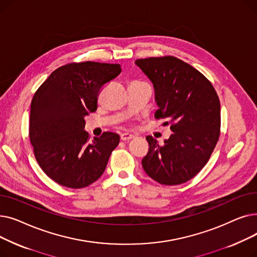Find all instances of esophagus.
<instances>
[{"mask_svg": "<svg viewBox=\"0 0 257 257\" xmlns=\"http://www.w3.org/2000/svg\"><path fill=\"white\" fill-rule=\"evenodd\" d=\"M132 139H134V136H132V134H129V133H123V134H120V140L124 141V142L130 141V140H132Z\"/></svg>", "mask_w": 257, "mask_h": 257, "instance_id": "34e87169", "label": "esophagus"}]
</instances>
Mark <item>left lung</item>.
Returning <instances> with one entry per match:
<instances>
[{
	"mask_svg": "<svg viewBox=\"0 0 257 257\" xmlns=\"http://www.w3.org/2000/svg\"><path fill=\"white\" fill-rule=\"evenodd\" d=\"M136 64L151 80L159 109L173 133L160 146L147 137L149 152L145 172L165 185L191 180L204 168L217 145L221 128L220 100L210 81L195 67L174 57H150Z\"/></svg>",
	"mask_w": 257,
	"mask_h": 257,
	"instance_id": "left-lung-1",
	"label": "left lung"
}]
</instances>
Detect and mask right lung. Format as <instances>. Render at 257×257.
I'll return each mask as SVG.
<instances>
[{"label":"right lung","instance_id":"obj_1","mask_svg":"<svg viewBox=\"0 0 257 257\" xmlns=\"http://www.w3.org/2000/svg\"><path fill=\"white\" fill-rule=\"evenodd\" d=\"M120 71L119 64L69 63L54 71L34 93L30 142L39 167L56 183L82 188L102 176L119 136L104 132L89 142L84 116L97 110L101 88Z\"/></svg>","mask_w":257,"mask_h":257}]
</instances>
